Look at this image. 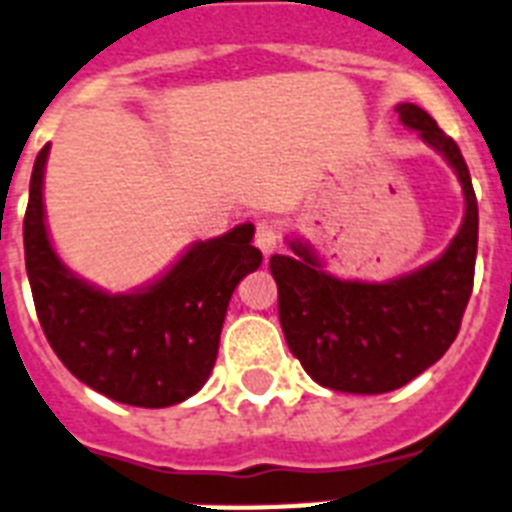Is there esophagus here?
<instances>
[{
	"instance_id": "34e87169",
	"label": "esophagus",
	"mask_w": 512,
	"mask_h": 512,
	"mask_svg": "<svg viewBox=\"0 0 512 512\" xmlns=\"http://www.w3.org/2000/svg\"><path fill=\"white\" fill-rule=\"evenodd\" d=\"M278 239H281V236H278V229H276V226H273V223H270V221H257V226H255V247L260 249V252H263L265 257L276 252Z\"/></svg>"
}]
</instances>
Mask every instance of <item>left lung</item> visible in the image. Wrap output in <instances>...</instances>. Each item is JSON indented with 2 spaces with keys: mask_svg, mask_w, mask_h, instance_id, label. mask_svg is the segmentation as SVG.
Wrapping results in <instances>:
<instances>
[{
  "mask_svg": "<svg viewBox=\"0 0 512 512\" xmlns=\"http://www.w3.org/2000/svg\"><path fill=\"white\" fill-rule=\"evenodd\" d=\"M395 111L448 158L463 184L466 216L442 257L388 283L328 276L302 242H291L294 257H270L291 354L322 388L341 393H390L422 375L455 341L474 289L479 205L461 148L414 103Z\"/></svg>",
  "mask_w": 512,
  "mask_h": 512,
  "instance_id": "obj_1",
  "label": "left lung"
}]
</instances>
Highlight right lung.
I'll return each mask as SVG.
<instances>
[{
	"instance_id": "obj_1",
	"label": "right lung",
	"mask_w": 512,
	"mask_h": 512,
	"mask_svg": "<svg viewBox=\"0 0 512 512\" xmlns=\"http://www.w3.org/2000/svg\"><path fill=\"white\" fill-rule=\"evenodd\" d=\"M41 148L23 221L25 268L36 315L54 354L72 375L111 401L163 409L203 388L213 372L223 317L236 283L260 268L255 226L197 242L174 268L137 294L111 296L75 278L44 223Z\"/></svg>"
}]
</instances>
